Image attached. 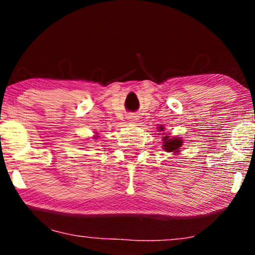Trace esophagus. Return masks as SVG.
Instances as JSON below:
<instances>
[{"label":"esophagus","instance_id":"esophagus-1","mask_svg":"<svg viewBox=\"0 0 255 255\" xmlns=\"http://www.w3.org/2000/svg\"><path fill=\"white\" fill-rule=\"evenodd\" d=\"M127 118H128V120H129V122H130V123H136L137 120H138V117H137V116H135V115L128 116Z\"/></svg>","mask_w":255,"mask_h":255}]
</instances>
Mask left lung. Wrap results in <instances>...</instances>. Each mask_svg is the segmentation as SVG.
Listing matches in <instances>:
<instances>
[{"label": "left lung", "instance_id": "obj_1", "mask_svg": "<svg viewBox=\"0 0 255 255\" xmlns=\"http://www.w3.org/2000/svg\"><path fill=\"white\" fill-rule=\"evenodd\" d=\"M159 130H164L163 127H159ZM182 139L179 137H174V138H170V136H164L163 137V147L165 149V152L169 153H179L180 150L179 148L182 146Z\"/></svg>", "mask_w": 255, "mask_h": 255}]
</instances>
